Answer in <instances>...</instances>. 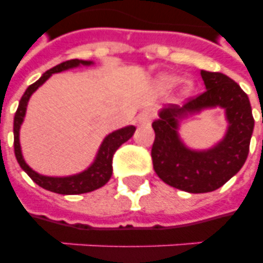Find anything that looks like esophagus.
<instances>
[{
  "label": "esophagus",
  "instance_id": "esophagus-1",
  "mask_svg": "<svg viewBox=\"0 0 263 263\" xmlns=\"http://www.w3.org/2000/svg\"><path fill=\"white\" fill-rule=\"evenodd\" d=\"M136 120H138V124H139V125H150L153 121V113L148 110L142 111V113L138 115Z\"/></svg>",
  "mask_w": 263,
  "mask_h": 263
}]
</instances>
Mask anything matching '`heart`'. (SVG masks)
Returning <instances> with one entry per match:
<instances>
[{
    "mask_svg": "<svg viewBox=\"0 0 263 263\" xmlns=\"http://www.w3.org/2000/svg\"><path fill=\"white\" fill-rule=\"evenodd\" d=\"M181 80H183V78H181L180 75H176V73H165V75L160 76L158 83H160L161 87L171 88V87H175L176 84H179ZM192 91H194V83H192V82H185L183 88L184 94L185 95L191 94Z\"/></svg>",
    "mask_w": 263,
    "mask_h": 263,
    "instance_id": "1",
    "label": "heart"
}]
</instances>
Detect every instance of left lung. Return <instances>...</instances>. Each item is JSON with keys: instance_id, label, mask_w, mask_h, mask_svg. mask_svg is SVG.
Listing matches in <instances>:
<instances>
[{"instance_id": "left-lung-1", "label": "left lung", "mask_w": 263, "mask_h": 263, "mask_svg": "<svg viewBox=\"0 0 263 263\" xmlns=\"http://www.w3.org/2000/svg\"><path fill=\"white\" fill-rule=\"evenodd\" d=\"M206 91L180 107L168 105L153 123L156 139L152 158L164 183L191 194L212 192L232 179L245 165L254 131L250 99L240 86L220 72L200 71ZM221 107L229 128L224 138L208 151L190 149L179 138V121L200 111Z\"/></svg>"}]
</instances>
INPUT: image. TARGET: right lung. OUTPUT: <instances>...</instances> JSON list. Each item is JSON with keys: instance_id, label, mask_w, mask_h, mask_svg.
Wrapping results in <instances>:
<instances>
[{"instance_id": "add662e5", "label": "right lung", "mask_w": 263, "mask_h": 263, "mask_svg": "<svg viewBox=\"0 0 263 263\" xmlns=\"http://www.w3.org/2000/svg\"><path fill=\"white\" fill-rule=\"evenodd\" d=\"M92 64H94L92 61H84V60L76 59L55 65L51 69L45 72L34 84H31L30 87L26 90V92L23 94L20 102H18V107L17 110H16L13 120L14 156H16V160H17L20 168L30 176L32 181H35L39 187L45 188L47 191L55 192V194H63V195H78V194H86V192L94 191V190H98L102 185H105L110 180L111 173H113L111 161H113V156H115L116 150L121 144L125 143L128 139H131L136 129L134 125H128V127H124L121 129H117V131H113L111 134H109L103 139L101 146H99L94 162L87 169H84L83 172L76 173V175L64 176V177L45 176L35 172L34 169L27 165V162L23 158L22 147H20V127H22L24 117H26L27 105H28L31 95L34 94L35 91L38 90L53 73H59V72L67 71V69L80 67V65L90 67Z\"/></svg>"}]
</instances>
